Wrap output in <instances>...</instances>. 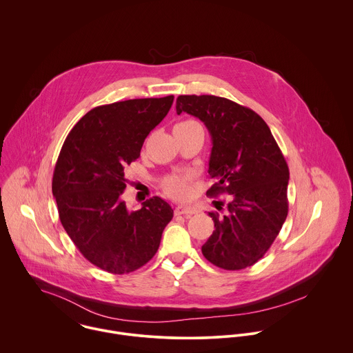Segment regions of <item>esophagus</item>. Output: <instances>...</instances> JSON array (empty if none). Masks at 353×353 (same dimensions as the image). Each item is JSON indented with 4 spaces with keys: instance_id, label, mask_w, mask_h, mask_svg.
Returning <instances> with one entry per match:
<instances>
[{
    "instance_id": "1",
    "label": "esophagus",
    "mask_w": 353,
    "mask_h": 353,
    "mask_svg": "<svg viewBox=\"0 0 353 353\" xmlns=\"http://www.w3.org/2000/svg\"><path fill=\"white\" fill-rule=\"evenodd\" d=\"M197 213V210L193 206H188V205H178L175 208V214H183V216H190Z\"/></svg>"
}]
</instances>
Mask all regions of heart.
<instances>
[{"mask_svg":"<svg viewBox=\"0 0 353 353\" xmlns=\"http://www.w3.org/2000/svg\"><path fill=\"white\" fill-rule=\"evenodd\" d=\"M192 123H197V122H194V121H183V122L178 123L176 126L192 125ZM189 181H190L189 175H170V176H167L161 182V188L172 199H185L190 193Z\"/></svg>","mask_w":353,"mask_h":353,"instance_id":"obj_1","label":"heart"}]
</instances>
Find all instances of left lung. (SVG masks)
<instances>
[{
	"label": "left lung",
	"instance_id": "obj_1",
	"mask_svg": "<svg viewBox=\"0 0 353 353\" xmlns=\"http://www.w3.org/2000/svg\"><path fill=\"white\" fill-rule=\"evenodd\" d=\"M176 112L197 117L210 133L208 172L214 185L206 196L230 194L224 214L209 212L214 231L202 254L225 270L252 266L287 219V161L266 122L249 107L213 95H181Z\"/></svg>",
	"mask_w": 353,
	"mask_h": 353
}]
</instances>
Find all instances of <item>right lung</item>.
I'll use <instances>...</instances> for the list:
<instances>
[{
    "label": "right lung",
    "mask_w": 353,
    "mask_h": 353,
    "mask_svg": "<svg viewBox=\"0 0 353 353\" xmlns=\"http://www.w3.org/2000/svg\"><path fill=\"white\" fill-rule=\"evenodd\" d=\"M172 101L170 95L95 107L74 125L59 152L51 186L59 220L79 252L108 273L145 265L174 216L160 197L139 210H128L121 199L125 167L140 157Z\"/></svg>",
    "instance_id": "obj_1"
}]
</instances>
